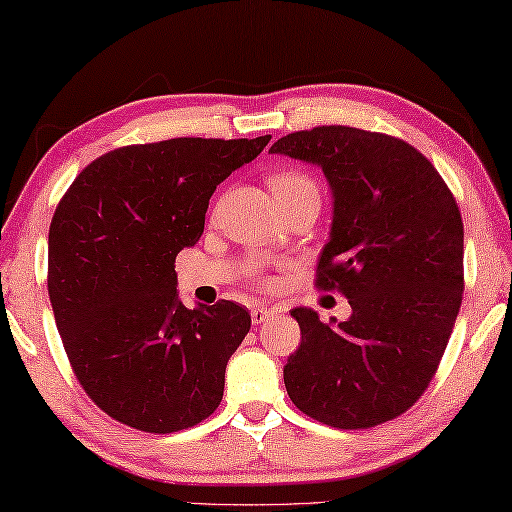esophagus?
Wrapping results in <instances>:
<instances>
[{
  "label": "esophagus",
  "mask_w": 512,
  "mask_h": 512,
  "mask_svg": "<svg viewBox=\"0 0 512 512\" xmlns=\"http://www.w3.org/2000/svg\"><path fill=\"white\" fill-rule=\"evenodd\" d=\"M276 315V308H267V306H256L254 311H251V322L254 324H263L267 320H272Z\"/></svg>",
  "instance_id": "34e87169"
}]
</instances>
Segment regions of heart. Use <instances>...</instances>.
Returning <instances> with one entry per match:
<instances>
[{
	"mask_svg": "<svg viewBox=\"0 0 512 512\" xmlns=\"http://www.w3.org/2000/svg\"><path fill=\"white\" fill-rule=\"evenodd\" d=\"M301 190H317L311 177L301 172H279L272 177V192L274 197H290Z\"/></svg>",
	"mask_w": 512,
	"mask_h": 512,
	"instance_id": "1",
	"label": "heart"
}]
</instances>
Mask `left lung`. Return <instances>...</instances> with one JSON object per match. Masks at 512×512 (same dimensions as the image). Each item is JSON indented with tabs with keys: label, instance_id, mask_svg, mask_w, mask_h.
Masks as SVG:
<instances>
[{
	"label": "left lung",
	"instance_id": "8db88e82",
	"mask_svg": "<svg viewBox=\"0 0 512 512\" xmlns=\"http://www.w3.org/2000/svg\"><path fill=\"white\" fill-rule=\"evenodd\" d=\"M322 167L333 195L315 286L340 290L351 317L295 308L301 345L283 383L301 413L335 429L395 420L429 388L463 301V220L438 170L408 142L315 127L270 149Z\"/></svg>",
	"mask_w": 512,
	"mask_h": 512
}]
</instances>
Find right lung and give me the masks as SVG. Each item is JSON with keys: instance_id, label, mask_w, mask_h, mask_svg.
I'll list each match as a JSON object with an SVG mask.
<instances>
[{"instance_id": "right-lung-1", "label": "right lung", "mask_w": 512, "mask_h": 512, "mask_svg": "<svg viewBox=\"0 0 512 512\" xmlns=\"http://www.w3.org/2000/svg\"><path fill=\"white\" fill-rule=\"evenodd\" d=\"M270 138H172L113 149L58 201L49 301L74 374L113 420L174 433L220 406L226 363L251 317L226 299L183 306L174 261L204 233L215 188Z\"/></svg>"}]
</instances>
